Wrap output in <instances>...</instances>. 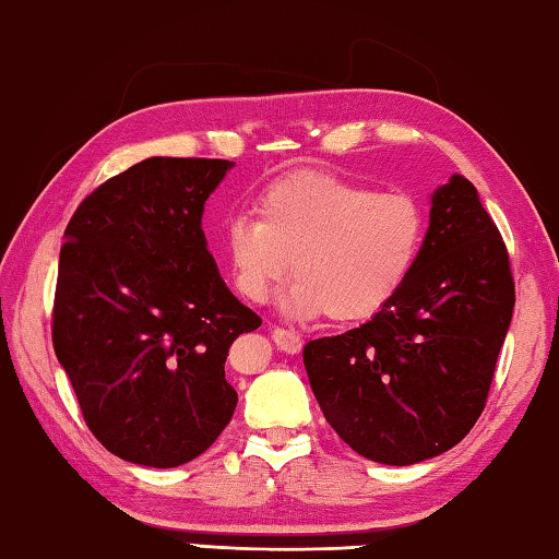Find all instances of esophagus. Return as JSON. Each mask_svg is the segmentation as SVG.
I'll use <instances>...</instances> for the list:
<instances>
[{
  "mask_svg": "<svg viewBox=\"0 0 559 559\" xmlns=\"http://www.w3.org/2000/svg\"><path fill=\"white\" fill-rule=\"evenodd\" d=\"M272 341L274 346H277L282 354H299L301 346H305V341H301L299 334L295 331H287V329H272Z\"/></svg>",
  "mask_w": 559,
  "mask_h": 559,
  "instance_id": "obj_1",
  "label": "esophagus"
}]
</instances>
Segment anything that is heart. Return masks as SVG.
Returning <instances> with one entry per match:
<instances>
[{
    "mask_svg": "<svg viewBox=\"0 0 559 559\" xmlns=\"http://www.w3.org/2000/svg\"><path fill=\"white\" fill-rule=\"evenodd\" d=\"M258 218L235 215L223 230L225 260L240 295L262 305L289 272L285 314L358 324L380 314L413 277L427 238V213L413 193L299 171L272 181Z\"/></svg>",
    "mask_w": 559,
    "mask_h": 559,
    "instance_id": "heart-1",
    "label": "heart"
}]
</instances>
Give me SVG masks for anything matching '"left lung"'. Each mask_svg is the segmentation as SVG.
<instances>
[{
    "instance_id": "obj_1",
    "label": "left lung",
    "mask_w": 559,
    "mask_h": 559,
    "mask_svg": "<svg viewBox=\"0 0 559 559\" xmlns=\"http://www.w3.org/2000/svg\"><path fill=\"white\" fill-rule=\"evenodd\" d=\"M419 262L358 329L309 341L305 368L326 423L370 462L449 452L486 405L515 287L501 233L462 174L429 195Z\"/></svg>"
}]
</instances>
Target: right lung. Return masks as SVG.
<instances>
[{
    "instance_id": "right-lung-1",
    "label": "right lung",
    "mask_w": 559,
    "mask_h": 559,
    "mask_svg": "<svg viewBox=\"0 0 559 559\" xmlns=\"http://www.w3.org/2000/svg\"><path fill=\"white\" fill-rule=\"evenodd\" d=\"M233 166L152 156L95 189L66 228L56 358L91 432L124 462H191L238 405L225 358L262 321L225 287L201 228Z\"/></svg>"
}]
</instances>
